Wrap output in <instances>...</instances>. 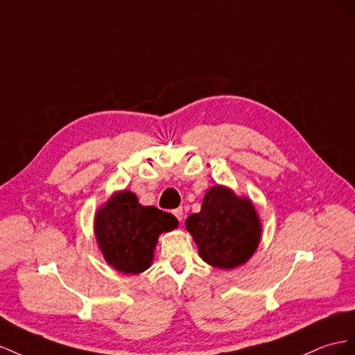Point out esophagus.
<instances>
[{
	"instance_id": "esophagus-1",
	"label": "esophagus",
	"mask_w": 355,
	"mask_h": 355,
	"mask_svg": "<svg viewBox=\"0 0 355 355\" xmlns=\"http://www.w3.org/2000/svg\"><path fill=\"white\" fill-rule=\"evenodd\" d=\"M172 214H174V216L178 218V221H181V220H183V214H184V212H183V208H177V209H174V211H172Z\"/></svg>"
}]
</instances>
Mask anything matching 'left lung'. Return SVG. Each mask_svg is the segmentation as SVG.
Listing matches in <instances>:
<instances>
[{
	"label": "left lung",
	"instance_id": "obj_1",
	"mask_svg": "<svg viewBox=\"0 0 355 355\" xmlns=\"http://www.w3.org/2000/svg\"><path fill=\"white\" fill-rule=\"evenodd\" d=\"M186 229L200 259L218 269L245 265L261 239L260 217L251 199L221 184L205 191L200 212L189 216Z\"/></svg>",
	"mask_w": 355,
	"mask_h": 355
}]
</instances>
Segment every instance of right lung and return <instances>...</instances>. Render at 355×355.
Segmentation results:
<instances>
[{
	"instance_id": "right-lung-1",
	"label": "right lung",
	"mask_w": 355,
	"mask_h": 355,
	"mask_svg": "<svg viewBox=\"0 0 355 355\" xmlns=\"http://www.w3.org/2000/svg\"><path fill=\"white\" fill-rule=\"evenodd\" d=\"M178 227V220L144 207L130 190H119L95 212L94 230L105 261L126 275L147 270L155 257L157 239L164 232Z\"/></svg>"
}]
</instances>
